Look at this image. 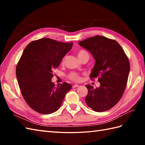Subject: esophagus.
<instances>
[{
	"instance_id": "34e87169",
	"label": "esophagus",
	"mask_w": 145,
	"mask_h": 145,
	"mask_svg": "<svg viewBox=\"0 0 145 145\" xmlns=\"http://www.w3.org/2000/svg\"><path fill=\"white\" fill-rule=\"evenodd\" d=\"M79 87V85H76V84L73 85V88H76V87Z\"/></svg>"
}]
</instances>
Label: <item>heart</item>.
Here are the masks:
<instances>
[{"label": "heart", "instance_id": "heart-1", "mask_svg": "<svg viewBox=\"0 0 145 145\" xmlns=\"http://www.w3.org/2000/svg\"><path fill=\"white\" fill-rule=\"evenodd\" d=\"M84 55H88V54L86 51H85L84 50H81L78 52V58L81 57L82 56H84ZM63 62H64V59L62 60V63H63ZM69 78L70 80H73V81H79L80 80V76L77 74V73H75V72L70 73L69 75Z\"/></svg>", "mask_w": 145, "mask_h": 145}]
</instances>
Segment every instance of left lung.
Masks as SVG:
<instances>
[{
  "label": "left lung",
  "instance_id": "left-lung-1",
  "mask_svg": "<svg viewBox=\"0 0 145 145\" xmlns=\"http://www.w3.org/2000/svg\"><path fill=\"white\" fill-rule=\"evenodd\" d=\"M79 45L91 53L95 60L90 77H98L100 87L87 85V105L97 112L112 108L121 99L127 87L130 70L129 60L116 41L97 35L79 41Z\"/></svg>",
  "mask_w": 145,
  "mask_h": 145
}]
</instances>
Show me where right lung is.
<instances>
[{
	"label": "right lung",
	"instance_id": "1",
	"mask_svg": "<svg viewBox=\"0 0 145 145\" xmlns=\"http://www.w3.org/2000/svg\"><path fill=\"white\" fill-rule=\"evenodd\" d=\"M72 46V42L42 38L31 42L24 49L16 67V76L24 100L35 112L45 115L56 112L72 88L66 82L56 87L52 78L54 70Z\"/></svg>",
	"mask_w": 145,
	"mask_h": 145
}]
</instances>
